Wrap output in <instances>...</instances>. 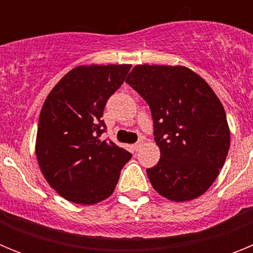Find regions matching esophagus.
Masks as SVG:
<instances>
[{"label":"esophagus","instance_id":"1","mask_svg":"<svg viewBox=\"0 0 253 253\" xmlns=\"http://www.w3.org/2000/svg\"><path fill=\"white\" fill-rule=\"evenodd\" d=\"M142 146H143V142H142V140H138V142L135 143V144H133V148L135 149V151H138V149H139Z\"/></svg>","mask_w":253,"mask_h":253}]
</instances>
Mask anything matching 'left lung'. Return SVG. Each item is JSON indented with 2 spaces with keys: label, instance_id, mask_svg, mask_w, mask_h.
Listing matches in <instances>:
<instances>
[{
  "label": "left lung",
  "instance_id": "1",
  "mask_svg": "<svg viewBox=\"0 0 253 253\" xmlns=\"http://www.w3.org/2000/svg\"><path fill=\"white\" fill-rule=\"evenodd\" d=\"M125 82L148 104L161 158L147 169L153 189L173 202L204 194L229 151L224 107L200 76L181 66L134 67Z\"/></svg>",
  "mask_w": 253,
  "mask_h": 253
}]
</instances>
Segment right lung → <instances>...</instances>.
Masks as SVG:
<instances>
[{
    "label": "right lung",
    "instance_id": "add662e5",
    "mask_svg": "<svg viewBox=\"0 0 253 253\" xmlns=\"http://www.w3.org/2000/svg\"><path fill=\"white\" fill-rule=\"evenodd\" d=\"M130 67H77L55 84L42 107L38 162L49 185L68 202L91 205L109 198L131 158L126 149L101 139L105 105Z\"/></svg>",
    "mask_w": 253,
    "mask_h": 253
}]
</instances>
